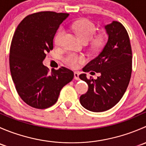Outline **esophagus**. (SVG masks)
Returning a JSON list of instances; mask_svg holds the SVG:
<instances>
[{"label": "esophagus", "instance_id": "esophagus-1", "mask_svg": "<svg viewBox=\"0 0 146 146\" xmlns=\"http://www.w3.org/2000/svg\"><path fill=\"white\" fill-rule=\"evenodd\" d=\"M74 79L76 80H78L79 79V74L77 73V72H75L74 73Z\"/></svg>", "mask_w": 146, "mask_h": 146}]
</instances>
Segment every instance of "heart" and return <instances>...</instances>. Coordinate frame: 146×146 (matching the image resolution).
Listing matches in <instances>:
<instances>
[{"label": "heart", "mask_w": 146, "mask_h": 146, "mask_svg": "<svg viewBox=\"0 0 146 146\" xmlns=\"http://www.w3.org/2000/svg\"><path fill=\"white\" fill-rule=\"evenodd\" d=\"M70 29L83 42H90L95 36L96 32V27L95 25L88 20H80L74 22L70 25ZM64 35V30L63 29H60L56 34L54 39L56 44H61ZM100 42L101 39H99L97 41V43H100ZM64 61L68 66L73 68H76L79 66V64L85 61V58L82 56H79L74 54H69L64 58Z\"/></svg>", "instance_id": "obj_1"}]
</instances>
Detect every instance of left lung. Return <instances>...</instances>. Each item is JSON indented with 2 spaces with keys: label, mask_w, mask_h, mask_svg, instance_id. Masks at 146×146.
<instances>
[{
  "label": "left lung",
  "mask_w": 146,
  "mask_h": 146,
  "mask_svg": "<svg viewBox=\"0 0 146 146\" xmlns=\"http://www.w3.org/2000/svg\"><path fill=\"white\" fill-rule=\"evenodd\" d=\"M108 39L98 56L82 68L100 73L96 80L88 79L85 73L79 78L88 85V90L80 98L84 108L101 112L112 108L120 101L130 81L132 51L129 35L117 21L104 26Z\"/></svg>",
  "instance_id": "8db88e82"
}]
</instances>
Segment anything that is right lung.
Wrapping results in <instances>:
<instances>
[{
	"label": "right lung",
	"instance_id": "1",
	"mask_svg": "<svg viewBox=\"0 0 146 146\" xmlns=\"http://www.w3.org/2000/svg\"><path fill=\"white\" fill-rule=\"evenodd\" d=\"M68 13L44 11L25 17L13 35L9 64L16 90L26 104L46 109L58 100L63 87L73 80L74 73L65 67L48 69L43 65L46 52Z\"/></svg>",
	"mask_w": 146,
	"mask_h": 146
}]
</instances>
